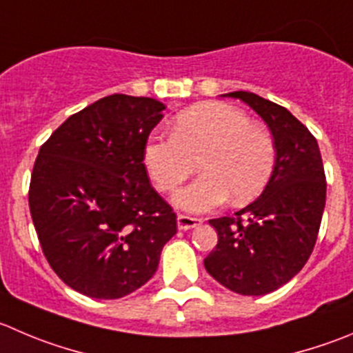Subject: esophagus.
I'll return each mask as SVG.
<instances>
[{"mask_svg":"<svg viewBox=\"0 0 353 353\" xmlns=\"http://www.w3.org/2000/svg\"><path fill=\"white\" fill-rule=\"evenodd\" d=\"M201 223H203L201 218L187 216V214H179V218H176V225H179L180 230H190L194 227H199Z\"/></svg>","mask_w":353,"mask_h":353,"instance_id":"esophagus-1","label":"esophagus"}]
</instances>
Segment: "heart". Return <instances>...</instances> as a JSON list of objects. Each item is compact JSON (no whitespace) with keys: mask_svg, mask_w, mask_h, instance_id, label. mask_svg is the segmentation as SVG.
Instances as JSON below:
<instances>
[{"mask_svg":"<svg viewBox=\"0 0 353 353\" xmlns=\"http://www.w3.org/2000/svg\"><path fill=\"white\" fill-rule=\"evenodd\" d=\"M203 174L174 194V204L204 213L230 199L248 203L263 192L275 168V142L268 128L243 109L204 102L183 110L171 123V137H150L143 164L161 192H173L196 170Z\"/></svg>","mask_w":353,"mask_h":353,"instance_id":"b5f03b06","label":"heart"}]
</instances>
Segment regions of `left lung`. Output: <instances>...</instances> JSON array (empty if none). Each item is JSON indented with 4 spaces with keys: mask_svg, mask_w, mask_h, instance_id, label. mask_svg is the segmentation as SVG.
<instances>
[{
    "mask_svg": "<svg viewBox=\"0 0 353 353\" xmlns=\"http://www.w3.org/2000/svg\"><path fill=\"white\" fill-rule=\"evenodd\" d=\"M243 100L267 123L275 142V168L261 196L234 216L210 220L218 244L204 267L234 293L261 296L279 290L314 251L325 206V174L317 140L293 114L251 92Z\"/></svg>",
    "mask_w": 353,
    "mask_h": 353,
    "instance_id": "obj_1",
    "label": "left lung"
}]
</instances>
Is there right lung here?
I'll return each instance as SVG.
<instances>
[{
	"instance_id": "right-lung-1",
	"label": "right lung",
	"mask_w": 353,
	"mask_h": 353,
	"mask_svg": "<svg viewBox=\"0 0 353 353\" xmlns=\"http://www.w3.org/2000/svg\"><path fill=\"white\" fill-rule=\"evenodd\" d=\"M166 107L103 97L67 117L39 149L29 210L39 244L78 293L116 300L156 274L176 214L152 189L143 145Z\"/></svg>"
}]
</instances>
